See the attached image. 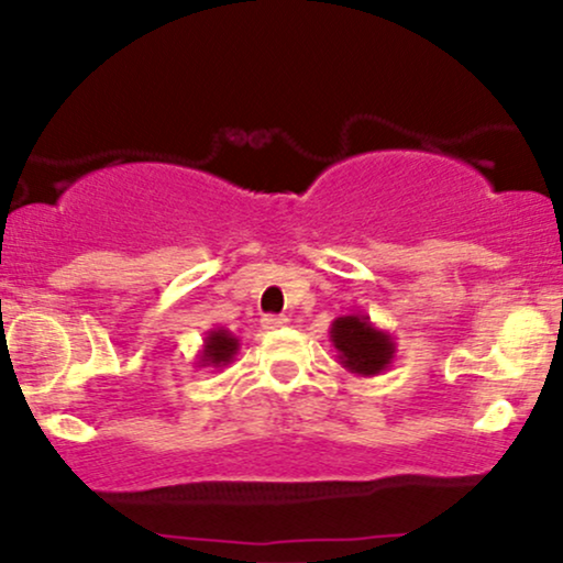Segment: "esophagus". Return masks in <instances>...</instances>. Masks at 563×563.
Listing matches in <instances>:
<instances>
[{
	"mask_svg": "<svg viewBox=\"0 0 563 563\" xmlns=\"http://www.w3.org/2000/svg\"><path fill=\"white\" fill-rule=\"evenodd\" d=\"M286 325H288L286 314H264L262 318L264 331H277V328H286Z\"/></svg>",
	"mask_w": 563,
	"mask_h": 563,
	"instance_id": "obj_1",
	"label": "esophagus"
}]
</instances>
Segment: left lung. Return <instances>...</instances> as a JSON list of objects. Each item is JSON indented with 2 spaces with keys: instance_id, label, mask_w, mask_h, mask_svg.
I'll list each match as a JSON object with an SVG mask.
<instances>
[{
  "instance_id": "1",
  "label": "left lung",
  "mask_w": 563,
  "mask_h": 563,
  "mask_svg": "<svg viewBox=\"0 0 563 563\" xmlns=\"http://www.w3.org/2000/svg\"><path fill=\"white\" fill-rule=\"evenodd\" d=\"M331 344L341 367L360 378L380 376L389 371L397 354L394 335L378 328L367 314H341L331 322Z\"/></svg>"
}]
</instances>
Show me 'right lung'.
I'll use <instances>...</instances> for the list:
<instances>
[{"mask_svg":"<svg viewBox=\"0 0 563 563\" xmlns=\"http://www.w3.org/2000/svg\"><path fill=\"white\" fill-rule=\"evenodd\" d=\"M238 349H241L238 335L224 331V328H211L206 333L203 346L196 354V367H217V371H222V367H228L235 360Z\"/></svg>","mask_w":563,"mask_h":563,"instance_id":"obj_1","label":"right lung"}]
</instances>
